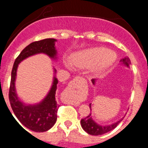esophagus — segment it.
Here are the masks:
<instances>
[{
	"instance_id": "esophagus-1",
	"label": "esophagus",
	"mask_w": 148,
	"mask_h": 148,
	"mask_svg": "<svg viewBox=\"0 0 148 148\" xmlns=\"http://www.w3.org/2000/svg\"><path fill=\"white\" fill-rule=\"evenodd\" d=\"M78 80V78H75L73 81H72L69 84H68V87H66V90H65V92H71L72 90H74V88L76 87V84H75V81Z\"/></svg>"
}]
</instances>
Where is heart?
Wrapping results in <instances>:
<instances>
[{"label":"heart","instance_id":"obj_1","mask_svg":"<svg viewBox=\"0 0 148 148\" xmlns=\"http://www.w3.org/2000/svg\"><path fill=\"white\" fill-rule=\"evenodd\" d=\"M116 56L104 48H93L77 53L72 58V64L78 67H89L97 65L100 70L108 67L114 61Z\"/></svg>","mask_w":148,"mask_h":148}]
</instances>
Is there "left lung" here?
Segmentation results:
<instances>
[{"mask_svg":"<svg viewBox=\"0 0 148 148\" xmlns=\"http://www.w3.org/2000/svg\"><path fill=\"white\" fill-rule=\"evenodd\" d=\"M121 61L125 66H127V67H129V66L131 64V62H130V60L129 59V58H123L122 60H121ZM92 84H95V79H92ZM90 110L92 111V105H91V104H90ZM122 119H121V120L118 121L117 122L114 123V124H112L110 125L101 126V125H99V124H97V123L94 121L93 119H92V116L91 115V113H90V114L86 116L85 118L82 119L81 120V125H82L84 130L87 132L88 134H90V135L92 136H99L102 135V134H104V133L113 130L122 121Z\"/></svg>","mask_w":148,"mask_h":148,"instance_id":"8db88e82","label":"left lung"}]
</instances>
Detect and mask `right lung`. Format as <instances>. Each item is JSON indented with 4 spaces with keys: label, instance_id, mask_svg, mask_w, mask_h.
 <instances>
[{
    "label": "right lung",
    "instance_id": "right-lung-1",
    "mask_svg": "<svg viewBox=\"0 0 148 148\" xmlns=\"http://www.w3.org/2000/svg\"><path fill=\"white\" fill-rule=\"evenodd\" d=\"M56 41V40L54 38H46L29 44L17 57L12 70L9 92V99L12 109L17 119L23 126L32 131L38 133L49 130L56 124L57 120V111L59 105L56 100V92L58 82V79L54 76L53 85L49 93L40 103L33 105L26 104L18 99L15 90V82L17 69L18 64L23 60L38 53H44L51 58L56 59L57 51L55 47ZM54 71L56 73V69Z\"/></svg>",
    "mask_w": 148,
    "mask_h": 148
}]
</instances>
